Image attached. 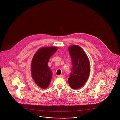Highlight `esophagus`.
<instances>
[{"mask_svg":"<svg viewBox=\"0 0 120 120\" xmlns=\"http://www.w3.org/2000/svg\"><path fill=\"white\" fill-rule=\"evenodd\" d=\"M58 77H61V78H64V76L63 75H58L57 76Z\"/></svg>","mask_w":120,"mask_h":120,"instance_id":"esophagus-1","label":"esophagus"}]
</instances>
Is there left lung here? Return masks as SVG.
Wrapping results in <instances>:
<instances>
[{"instance_id":"obj_1","label":"left lung","mask_w":120,"mask_h":120,"mask_svg":"<svg viewBox=\"0 0 120 120\" xmlns=\"http://www.w3.org/2000/svg\"><path fill=\"white\" fill-rule=\"evenodd\" d=\"M71 59L72 68L68 81L73 89H77L84 86L90 75L89 60L83 50L78 45H72L68 48Z\"/></svg>"}]
</instances>
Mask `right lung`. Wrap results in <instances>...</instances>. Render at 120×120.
Here are the masks:
<instances>
[{"label":"right lung","mask_w":120,"mask_h":120,"mask_svg":"<svg viewBox=\"0 0 120 120\" xmlns=\"http://www.w3.org/2000/svg\"><path fill=\"white\" fill-rule=\"evenodd\" d=\"M57 49L55 47L42 48L35 53L32 59L31 68L32 78L35 83L42 89L47 88L51 81L52 72L48 63Z\"/></svg>","instance_id":"1"}]
</instances>
